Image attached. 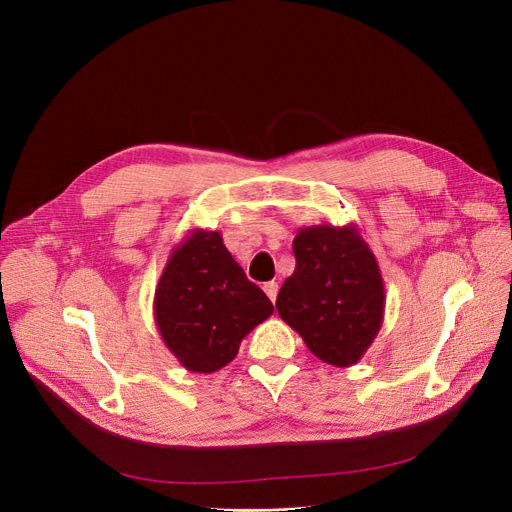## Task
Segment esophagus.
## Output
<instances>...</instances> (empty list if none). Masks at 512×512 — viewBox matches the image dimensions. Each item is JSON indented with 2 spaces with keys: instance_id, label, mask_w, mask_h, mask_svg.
Here are the masks:
<instances>
[{
  "instance_id": "obj_1",
  "label": "esophagus",
  "mask_w": 512,
  "mask_h": 512,
  "mask_svg": "<svg viewBox=\"0 0 512 512\" xmlns=\"http://www.w3.org/2000/svg\"><path fill=\"white\" fill-rule=\"evenodd\" d=\"M263 290H265V294H267V299H270L272 303L276 301V297H278V282H265L263 284Z\"/></svg>"
}]
</instances>
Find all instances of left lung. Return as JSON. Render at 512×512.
I'll return each mask as SVG.
<instances>
[{
	"mask_svg": "<svg viewBox=\"0 0 512 512\" xmlns=\"http://www.w3.org/2000/svg\"><path fill=\"white\" fill-rule=\"evenodd\" d=\"M292 251L297 267L278 292L280 317L317 359L334 367L359 363L384 321L378 259L357 224L301 228Z\"/></svg>",
	"mask_w": 512,
	"mask_h": 512,
	"instance_id": "1",
	"label": "left lung"
}]
</instances>
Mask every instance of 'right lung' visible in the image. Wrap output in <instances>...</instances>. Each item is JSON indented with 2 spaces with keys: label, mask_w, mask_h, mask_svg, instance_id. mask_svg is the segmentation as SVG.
Instances as JSON below:
<instances>
[{
  "label": "right lung",
  "mask_w": 512,
  "mask_h": 512,
  "mask_svg": "<svg viewBox=\"0 0 512 512\" xmlns=\"http://www.w3.org/2000/svg\"><path fill=\"white\" fill-rule=\"evenodd\" d=\"M272 313V301L242 272L218 230H188L155 286L159 336L193 373L226 367L242 338Z\"/></svg>",
  "instance_id": "right-lung-1"
}]
</instances>
